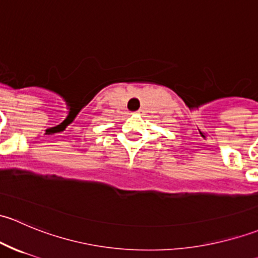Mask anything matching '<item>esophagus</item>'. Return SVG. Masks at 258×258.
<instances>
[{
  "label": "esophagus",
  "mask_w": 258,
  "mask_h": 258,
  "mask_svg": "<svg viewBox=\"0 0 258 258\" xmlns=\"http://www.w3.org/2000/svg\"><path fill=\"white\" fill-rule=\"evenodd\" d=\"M140 112H141V110H140V111H139V113H140Z\"/></svg>",
  "instance_id": "esophagus-1"
}]
</instances>
